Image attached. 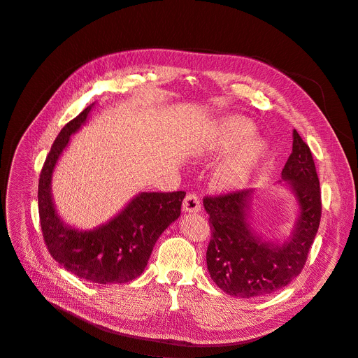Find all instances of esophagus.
<instances>
[{"label":"esophagus","instance_id":"obj_1","mask_svg":"<svg viewBox=\"0 0 358 358\" xmlns=\"http://www.w3.org/2000/svg\"><path fill=\"white\" fill-rule=\"evenodd\" d=\"M183 211L185 213H199L201 211V201L195 194H188L183 199Z\"/></svg>","mask_w":358,"mask_h":358}]
</instances>
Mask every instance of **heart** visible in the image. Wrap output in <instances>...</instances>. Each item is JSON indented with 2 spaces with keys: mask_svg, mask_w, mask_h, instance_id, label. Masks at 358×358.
Masks as SVG:
<instances>
[{
  "mask_svg": "<svg viewBox=\"0 0 358 358\" xmlns=\"http://www.w3.org/2000/svg\"><path fill=\"white\" fill-rule=\"evenodd\" d=\"M253 132V125L245 117L223 119L198 150L199 156L224 151ZM243 142V141H242ZM266 156V147L258 138L237 144L230 155L214 170V182L221 189H237L250 179Z\"/></svg>",
  "mask_w": 358,
  "mask_h": 358,
  "instance_id": "obj_1",
  "label": "heart"
}]
</instances>
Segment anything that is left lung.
Returning a JSON list of instances; mask_svg holds the SVG:
<instances>
[{"instance_id": "obj_1", "label": "left lung", "mask_w": 358, "mask_h": 358, "mask_svg": "<svg viewBox=\"0 0 358 358\" xmlns=\"http://www.w3.org/2000/svg\"><path fill=\"white\" fill-rule=\"evenodd\" d=\"M281 178L292 189L299 217L282 243L264 239L250 224L253 189L206 196L211 241L207 266L213 281L234 297H261L290 284L301 272L319 229L322 201L312 151L293 131V151Z\"/></svg>"}]
</instances>
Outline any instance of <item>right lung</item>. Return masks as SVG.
<instances>
[{"label": "right lung", "instance_id": "obj_1", "mask_svg": "<svg viewBox=\"0 0 358 358\" xmlns=\"http://www.w3.org/2000/svg\"><path fill=\"white\" fill-rule=\"evenodd\" d=\"M93 106L61 129L45 160L38 191L41 227L50 257L66 271L90 282L124 284L143 274L157 239L179 218L186 192H141L93 230L65 224L55 210L50 183L70 137L86 124Z\"/></svg>", "mask_w": 358, "mask_h": 358}]
</instances>
